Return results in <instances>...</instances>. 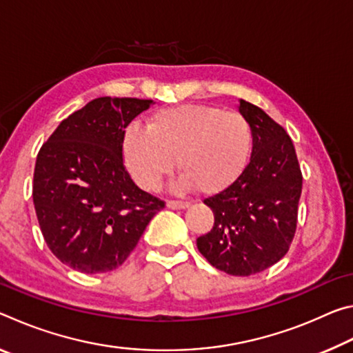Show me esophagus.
I'll list each match as a JSON object with an SVG mask.
<instances>
[{
  "label": "esophagus",
  "instance_id": "esophagus-1",
  "mask_svg": "<svg viewBox=\"0 0 353 353\" xmlns=\"http://www.w3.org/2000/svg\"><path fill=\"white\" fill-rule=\"evenodd\" d=\"M166 207L172 208V210H182V208H188L190 207V202L188 201L170 199V201H166Z\"/></svg>",
  "mask_w": 353,
  "mask_h": 353
}]
</instances>
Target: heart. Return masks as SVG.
Listing matches in <instances>:
<instances>
[{"mask_svg":"<svg viewBox=\"0 0 353 353\" xmlns=\"http://www.w3.org/2000/svg\"><path fill=\"white\" fill-rule=\"evenodd\" d=\"M252 128L240 112L185 104L160 109L148 128L132 123L124 130L123 157L143 190L155 191L174 170L176 190L198 188L216 194L241 176L252 149Z\"/></svg>","mask_w":353,"mask_h":353,"instance_id":"1","label":"heart"}]
</instances>
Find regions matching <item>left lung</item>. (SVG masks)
<instances>
[{"label": "left lung", "mask_w": 353, "mask_h": 353, "mask_svg": "<svg viewBox=\"0 0 353 353\" xmlns=\"http://www.w3.org/2000/svg\"><path fill=\"white\" fill-rule=\"evenodd\" d=\"M238 109L252 128V154L230 187L204 199L214 223L196 244L216 270L244 277L268 270L288 252L302 172L294 145L280 124L244 99Z\"/></svg>", "instance_id": "obj_1"}]
</instances>
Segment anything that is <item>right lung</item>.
Masks as SVG:
<instances>
[{
    "mask_svg": "<svg viewBox=\"0 0 353 353\" xmlns=\"http://www.w3.org/2000/svg\"><path fill=\"white\" fill-rule=\"evenodd\" d=\"M152 99L97 98L40 148L32 199L48 248L83 274L126 261L165 202L140 190L123 163V137Z\"/></svg>",
    "mask_w": 353,
    "mask_h": 353,
    "instance_id": "1",
    "label": "right lung"
}]
</instances>
